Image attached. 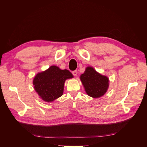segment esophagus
Wrapping results in <instances>:
<instances>
[{
    "mask_svg": "<svg viewBox=\"0 0 147 147\" xmlns=\"http://www.w3.org/2000/svg\"><path fill=\"white\" fill-rule=\"evenodd\" d=\"M72 73H73V74L74 76H77V70L73 71L72 72Z\"/></svg>",
    "mask_w": 147,
    "mask_h": 147,
    "instance_id": "esophagus-1",
    "label": "esophagus"
}]
</instances>
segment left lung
Listing matches in <instances>:
<instances>
[{
    "mask_svg": "<svg viewBox=\"0 0 147 147\" xmlns=\"http://www.w3.org/2000/svg\"><path fill=\"white\" fill-rule=\"evenodd\" d=\"M80 80L87 94L94 98L103 96L109 88V78L99 73L91 66L86 67L84 73L80 76Z\"/></svg>",
    "mask_w": 147,
    "mask_h": 147,
    "instance_id": "1",
    "label": "left lung"
}]
</instances>
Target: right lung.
<instances>
[{
	"instance_id": "1",
	"label": "right lung",
	"mask_w": 147,
	"mask_h": 147,
	"mask_svg": "<svg viewBox=\"0 0 147 147\" xmlns=\"http://www.w3.org/2000/svg\"><path fill=\"white\" fill-rule=\"evenodd\" d=\"M73 77L68 70H61L56 66H51L47 70L37 73L32 84L40 99L47 102H52L63 94L65 81Z\"/></svg>"
}]
</instances>
